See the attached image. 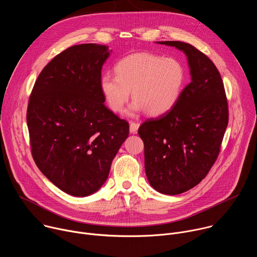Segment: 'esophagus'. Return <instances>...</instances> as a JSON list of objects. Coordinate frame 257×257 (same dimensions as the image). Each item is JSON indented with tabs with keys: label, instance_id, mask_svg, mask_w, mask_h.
<instances>
[{
	"label": "esophagus",
	"instance_id": "esophagus-1",
	"mask_svg": "<svg viewBox=\"0 0 257 257\" xmlns=\"http://www.w3.org/2000/svg\"><path fill=\"white\" fill-rule=\"evenodd\" d=\"M129 125H130V133L136 134L137 131H138V128H139V124L130 121V122H129Z\"/></svg>",
	"mask_w": 257,
	"mask_h": 257
}]
</instances>
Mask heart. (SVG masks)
Instances as JSON below:
<instances>
[{
	"instance_id": "heart-1",
	"label": "heart",
	"mask_w": 257,
	"mask_h": 257,
	"mask_svg": "<svg viewBox=\"0 0 257 257\" xmlns=\"http://www.w3.org/2000/svg\"><path fill=\"white\" fill-rule=\"evenodd\" d=\"M115 73H105L100 87L108 107L116 113L124 109L130 98H134L127 114L135 116L147 112L160 116L172 110L184 90L186 72L176 58L141 52L121 59Z\"/></svg>"
}]
</instances>
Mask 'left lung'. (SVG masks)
I'll use <instances>...</instances> for the list:
<instances>
[{
    "label": "left lung",
    "mask_w": 257,
    "mask_h": 257,
    "mask_svg": "<svg viewBox=\"0 0 257 257\" xmlns=\"http://www.w3.org/2000/svg\"><path fill=\"white\" fill-rule=\"evenodd\" d=\"M156 43L183 51L191 74L176 106L138 129L150 186L174 196L196 187L216 161L228 125V104L222 77L209 57L189 43Z\"/></svg>",
    "instance_id": "8db88e82"
}]
</instances>
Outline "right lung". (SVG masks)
I'll return each mask as SVG.
<instances>
[{
    "label": "right lung",
    "mask_w": 257,
    "mask_h": 257,
    "mask_svg": "<svg viewBox=\"0 0 257 257\" xmlns=\"http://www.w3.org/2000/svg\"><path fill=\"white\" fill-rule=\"evenodd\" d=\"M109 46L73 45L40 72L29 99L27 125L40 172L73 197L99 191L129 124L105 105L100 80Z\"/></svg>",
    "instance_id": "right-lung-1"
}]
</instances>
